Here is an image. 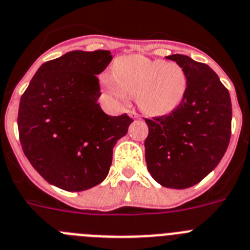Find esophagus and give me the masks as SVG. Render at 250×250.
<instances>
[{
  "instance_id": "obj_1",
  "label": "esophagus",
  "mask_w": 250,
  "mask_h": 250,
  "mask_svg": "<svg viewBox=\"0 0 250 250\" xmlns=\"http://www.w3.org/2000/svg\"><path fill=\"white\" fill-rule=\"evenodd\" d=\"M128 113H129V116L132 117V118H139V114L137 113L136 111H129Z\"/></svg>"
}]
</instances>
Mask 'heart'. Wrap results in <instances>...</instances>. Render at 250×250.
I'll return each mask as SVG.
<instances>
[{
	"label": "heart",
	"instance_id": "obj_1",
	"mask_svg": "<svg viewBox=\"0 0 250 250\" xmlns=\"http://www.w3.org/2000/svg\"><path fill=\"white\" fill-rule=\"evenodd\" d=\"M112 77L103 78L104 88L121 101L137 97L139 108L149 116H163L174 111L187 91V76L177 62L150 60L141 55L117 58Z\"/></svg>",
	"mask_w": 250,
	"mask_h": 250
}]
</instances>
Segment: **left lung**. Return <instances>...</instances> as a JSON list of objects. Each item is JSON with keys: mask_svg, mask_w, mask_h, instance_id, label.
I'll return each instance as SVG.
<instances>
[{"mask_svg": "<svg viewBox=\"0 0 250 250\" xmlns=\"http://www.w3.org/2000/svg\"><path fill=\"white\" fill-rule=\"evenodd\" d=\"M167 58L186 72L187 91L172 113L146 118V162L157 183L186 189L206 178L223 158L230 139L231 102L208 64L184 55Z\"/></svg>", "mask_w": 250, "mask_h": 250, "instance_id": "1", "label": "left lung"}]
</instances>
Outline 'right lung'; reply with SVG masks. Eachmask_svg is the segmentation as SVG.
<instances>
[{"label":"right lung","instance_id":"obj_1","mask_svg":"<svg viewBox=\"0 0 250 250\" xmlns=\"http://www.w3.org/2000/svg\"><path fill=\"white\" fill-rule=\"evenodd\" d=\"M109 51H71L42 64L22 94L20 141L32 167L52 186L81 192L102 183L113 147L133 120L108 116L98 104L97 76Z\"/></svg>","mask_w":250,"mask_h":250}]
</instances>
